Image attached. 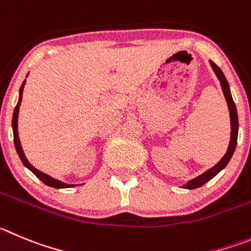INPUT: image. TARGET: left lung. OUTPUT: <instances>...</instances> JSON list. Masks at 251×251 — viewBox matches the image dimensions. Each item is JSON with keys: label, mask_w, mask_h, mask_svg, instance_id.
<instances>
[{"label": "left lung", "mask_w": 251, "mask_h": 251, "mask_svg": "<svg viewBox=\"0 0 251 251\" xmlns=\"http://www.w3.org/2000/svg\"><path fill=\"white\" fill-rule=\"evenodd\" d=\"M209 64L212 67V69L214 70L215 75L217 78L219 79L221 81V86H222V90H223L224 97H226V101L228 104V109H229V115H230V142H229V146L228 150H226V153L224 154L222 160L217 163L215 166H213L212 168H209L208 171H205L204 173L200 175L198 177L196 178L191 179V181L187 182L186 184L182 186V188H186V189H194V188H200L202 187L203 184L207 183L208 181L215 177L218 173L221 172L223 168H226V166L228 165L229 161H230L231 156H233L234 151H235V147H236V141H238V130H239V121H238V112H236V107L235 104H234V100L231 98V93H230V86H229L228 80H226V75L223 74V72L221 70V68L218 67L214 62L209 60Z\"/></svg>", "instance_id": "8db88e82"}]
</instances>
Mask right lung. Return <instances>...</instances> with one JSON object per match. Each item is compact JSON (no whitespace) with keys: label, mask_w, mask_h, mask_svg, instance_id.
I'll list each match as a JSON object with an SVG mask.
<instances>
[{"label":"right lung","mask_w":251,"mask_h":251,"mask_svg":"<svg viewBox=\"0 0 251 251\" xmlns=\"http://www.w3.org/2000/svg\"><path fill=\"white\" fill-rule=\"evenodd\" d=\"M25 80L23 81L22 85H21V88H20V98H18V102H17V105H16L15 111H13V116H12L13 141H15L16 151H17L18 156H20V158H21V161H22L23 165H25V167H27L28 170L30 171V172H33L34 175H36L37 177H38V178L41 179V181L43 182L44 184H47V186L53 187V188H72V187H75L76 184L64 183V182L58 181V179L53 178V177L48 176V175H47V173H43V172H41V171H38V170H37V168H34L33 166L30 165L29 162H28L27 157H25V152H23L22 146H21L20 137H18V112H20V105H21V101H22L23 88H25Z\"/></svg>","instance_id":"obj_1"}]
</instances>
